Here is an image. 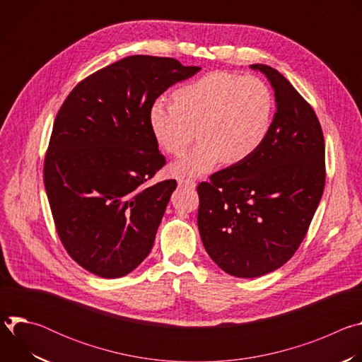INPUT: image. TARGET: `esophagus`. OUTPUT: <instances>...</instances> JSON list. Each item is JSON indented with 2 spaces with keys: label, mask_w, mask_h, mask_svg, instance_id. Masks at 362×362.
Listing matches in <instances>:
<instances>
[{
  "label": "esophagus",
  "mask_w": 362,
  "mask_h": 362,
  "mask_svg": "<svg viewBox=\"0 0 362 362\" xmlns=\"http://www.w3.org/2000/svg\"><path fill=\"white\" fill-rule=\"evenodd\" d=\"M179 186L185 187V189H194L196 183L193 180H190V179H180L179 180Z\"/></svg>",
  "instance_id": "obj_1"
}]
</instances>
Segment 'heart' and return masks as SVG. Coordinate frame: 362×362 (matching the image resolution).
<instances>
[{
  "instance_id": "1",
  "label": "heart",
  "mask_w": 362,
  "mask_h": 362,
  "mask_svg": "<svg viewBox=\"0 0 362 362\" xmlns=\"http://www.w3.org/2000/svg\"><path fill=\"white\" fill-rule=\"evenodd\" d=\"M173 101L158 98L148 110L150 130L173 156L196 137L199 143L170 166L179 177L202 176L222 160L239 163L265 141L274 116V95L255 76L214 71L177 88Z\"/></svg>"
}]
</instances>
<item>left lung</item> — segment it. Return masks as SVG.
Returning a JSON list of instances; mask_svg holds the SVG:
<instances>
[{
	"label": "left lung",
	"instance_id": "1",
	"mask_svg": "<svg viewBox=\"0 0 362 362\" xmlns=\"http://www.w3.org/2000/svg\"><path fill=\"white\" fill-rule=\"evenodd\" d=\"M267 76L276 113L250 158L197 186V226L214 262L236 278H256L288 262L299 247L325 186V144L318 117L275 69Z\"/></svg>",
	"mask_w": 362,
	"mask_h": 362
}]
</instances>
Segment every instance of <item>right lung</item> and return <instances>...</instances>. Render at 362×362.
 Instances as JSON below:
<instances>
[{
	"instance_id": "right-lung-1",
	"label": "right lung",
	"mask_w": 362,
	"mask_h": 362,
	"mask_svg": "<svg viewBox=\"0 0 362 362\" xmlns=\"http://www.w3.org/2000/svg\"><path fill=\"white\" fill-rule=\"evenodd\" d=\"M200 67L130 56L69 94L54 120L44 186L67 253L115 279L150 253L176 180L146 185L166 163L148 124L151 103Z\"/></svg>"
}]
</instances>
